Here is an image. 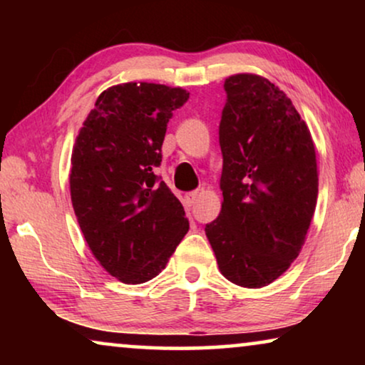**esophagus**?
I'll use <instances>...</instances> for the list:
<instances>
[{
	"mask_svg": "<svg viewBox=\"0 0 365 365\" xmlns=\"http://www.w3.org/2000/svg\"><path fill=\"white\" fill-rule=\"evenodd\" d=\"M197 197H199V192H197V191L187 192L186 196H184V202H186V206H187V207H191V206H194V204H196Z\"/></svg>",
	"mask_w": 365,
	"mask_h": 365,
	"instance_id": "obj_1",
	"label": "esophagus"
}]
</instances>
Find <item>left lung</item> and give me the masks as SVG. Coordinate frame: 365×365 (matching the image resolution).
Listing matches in <instances>:
<instances>
[{"label": "left lung", "mask_w": 365, "mask_h": 365, "mask_svg": "<svg viewBox=\"0 0 365 365\" xmlns=\"http://www.w3.org/2000/svg\"><path fill=\"white\" fill-rule=\"evenodd\" d=\"M222 207L206 224L219 271L241 287L276 281L299 256L316 211V148L286 93L257 74L224 83Z\"/></svg>", "instance_id": "left-lung-1"}]
</instances>
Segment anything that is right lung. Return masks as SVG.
Listing matches in <instances>:
<instances>
[{
	"instance_id": "add662e5",
	"label": "right lung",
	"mask_w": 365,
	"mask_h": 365,
	"mask_svg": "<svg viewBox=\"0 0 365 365\" xmlns=\"http://www.w3.org/2000/svg\"><path fill=\"white\" fill-rule=\"evenodd\" d=\"M189 93L123 83L99 94L79 129L69 189L96 261L124 284L151 281L189 231L182 204L154 174L174 109Z\"/></svg>"
}]
</instances>
